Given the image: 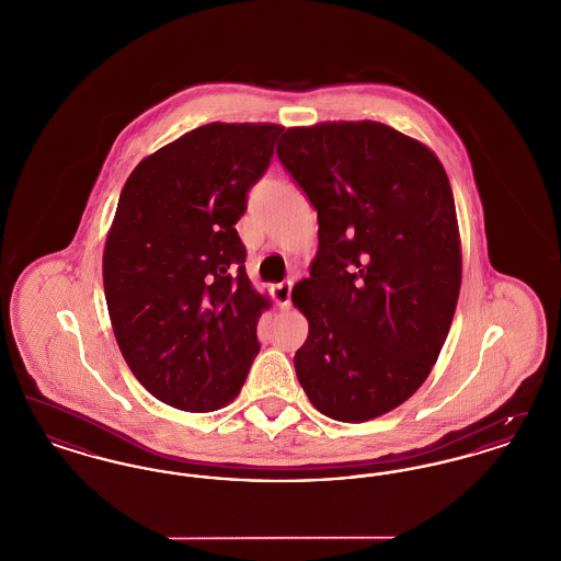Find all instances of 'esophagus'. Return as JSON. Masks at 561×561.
Wrapping results in <instances>:
<instances>
[{"mask_svg": "<svg viewBox=\"0 0 561 561\" xmlns=\"http://www.w3.org/2000/svg\"><path fill=\"white\" fill-rule=\"evenodd\" d=\"M273 294V300L282 307V309H288L290 307V296H293V284L290 282H282V284H275L271 288Z\"/></svg>", "mask_w": 561, "mask_h": 561, "instance_id": "34e87169", "label": "esophagus"}]
</instances>
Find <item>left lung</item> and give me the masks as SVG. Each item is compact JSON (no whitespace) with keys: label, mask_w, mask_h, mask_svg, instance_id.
Segmentation results:
<instances>
[{"label":"left lung","mask_w":561,"mask_h":561,"mask_svg":"<svg viewBox=\"0 0 561 561\" xmlns=\"http://www.w3.org/2000/svg\"><path fill=\"white\" fill-rule=\"evenodd\" d=\"M277 158L318 210V254L293 302L294 368L321 414L364 423L408 400L450 332L460 290L453 188L423 142L380 122L288 128Z\"/></svg>","instance_id":"8db88e82"}]
</instances>
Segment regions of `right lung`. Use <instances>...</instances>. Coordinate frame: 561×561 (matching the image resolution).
<instances>
[{
	"label": "right lung",
	"instance_id": "obj_1",
	"mask_svg": "<svg viewBox=\"0 0 561 561\" xmlns=\"http://www.w3.org/2000/svg\"><path fill=\"white\" fill-rule=\"evenodd\" d=\"M277 124H206L140 161L103 254L108 318L138 382L185 412L240 396L268 298L245 275L236 222L267 172Z\"/></svg>",
	"mask_w": 561,
	"mask_h": 561
}]
</instances>
